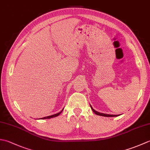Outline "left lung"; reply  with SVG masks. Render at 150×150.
Segmentation results:
<instances>
[{
  "label": "left lung",
  "mask_w": 150,
  "mask_h": 150,
  "mask_svg": "<svg viewBox=\"0 0 150 150\" xmlns=\"http://www.w3.org/2000/svg\"><path fill=\"white\" fill-rule=\"evenodd\" d=\"M90 107H91V110H92V111H93V112L96 114V115H100V116H103V117H117V116H119V115H109V114H106V113H99V112H98V111H95L93 108H92V106H91L90 105Z\"/></svg>",
  "instance_id": "8db88e82"
}]
</instances>
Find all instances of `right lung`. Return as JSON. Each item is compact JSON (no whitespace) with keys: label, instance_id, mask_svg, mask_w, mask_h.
<instances>
[{"label":"right lung","instance_id":"right-lung-1","mask_svg":"<svg viewBox=\"0 0 150 150\" xmlns=\"http://www.w3.org/2000/svg\"><path fill=\"white\" fill-rule=\"evenodd\" d=\"M63 110H64V109H62L61 111H60V112H59V113H56V114H54V115H50V116H47V117H43V118H42V119H52V118H53V117H57V116H59V115H60V113H61V112H62V111H63Z\"/></svg>","mask_w":150,"mask_h":150}]
</instances>
